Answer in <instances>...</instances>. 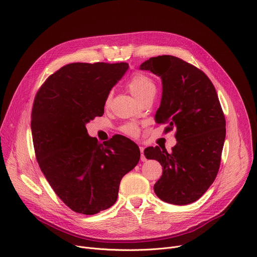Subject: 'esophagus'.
<instances>
[{"label":"esophagus","instance_id":"34e87169","mask_svg":"<svg viewBox=\"0 0 257 257\" xmlns=\"http://www.w3.org/2000/svg\"><path fill=\"white\" fill-rule=\"evenodd\" d=\"M140 150H141V153H142L141 160H142V161H146V157L144 156V150H145V148H144V147H140Z\"/></svg>","mask_w":257,"mask_h":257}]
</instances>
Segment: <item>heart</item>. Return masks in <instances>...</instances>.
Segmentation results:
<instances>
[{
  "instance_id": "1",
  "label": "heart",
  "mask_w": 257,
  "mask_h": 257,
  "mask_svg": "<svg viewBox=\"0 0 257 257\" xmlns=\"http://www.w3.org/2000/svg\"><path fill=\"white\" fill-rule=\"evenodd\" d=\"M128 89L130 93L138 99L141 100L149 94L156 93V85L151 77L148 75L138 72L132 75V77L128 81ZM111 99V94H108L106 97L105 104L108 105ZM122 131L128 135L136 136L139 134V128L134 124H126L122 127Z\"/></svg>"
}]
</instances>
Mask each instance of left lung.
<instances>
[{
	"label": "left lung",
	"mask_w": 257,
	"mask_h": 257,
	"mask_svg": "<svg viewBox=\"0 0 257 257\" xmlns=\"http://www.w3.org/2000/svg\"><path fill=\"white\" fill-rule=\"evenodd\" d=\"M162 80V98L156 112L165 131L177 129V145L168 153L149 147L144 154L155 159L163 173L154 191L163 201L184 206L196 201L218 174L225 140V117L212 81L195 66L174 56H158L144 62Z\"/></svg>",
	"instance_id": "1"
}]
</instances>
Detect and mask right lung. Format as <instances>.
I'll return each instance as SVG.
<instances>
[{
	"label": "right lung",
	"mask_w": 257,
	"mask_h": 257,
	"mask_svg": "<svg viewBox=\"0 0 257 257\" xmlns=\"http://www.w3.org/2000/svg\"><path fill=\"white\" fill-rule=\"evenodd\" d=\"M127 63H72L51 74L38 91L31 129L41 172L72 211L94 215L116 201L122 178L138 165L141 151L123 135L103 144L85 124L104 113Z\"/></svg>",
	"instance_id": "obj_1"
}]
</instances>
